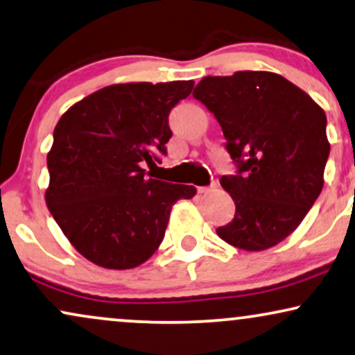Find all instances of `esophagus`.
Wrapping results in <instances>:
<instances>
[{
  "mask_svg": "<svg viewBox=\"0 0 355 355\" xmlns=\"http://www.w3.org/2000/svg\"><path fill=\"white\" fill-rule=\"evenodd\" d=\"M216 190H218V183L216 182L211 183L209 187H198L200 195H208V193H213V191H216Z\"/></svg>",
  "mask_w": 355,
  "mask_h": 355,
  "instance_id": "34e87169",
  "label": "esophagus"
}]
</instances>
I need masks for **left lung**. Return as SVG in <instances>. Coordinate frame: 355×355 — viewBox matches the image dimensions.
Instances as JSON below:
<instances>
[{"label":"left lung","mask_w":355,"mask_h":355,"mask_svg":"<svg viewBox=\"0 0 355 355\" xmlns=\"http://www.w3.org/2000/svg\"><path fill=\"white\" fill-rule=\"evenodd\" d=\"M193 98L214 114L239 164V175L219 180L236 214L218 236L249 252L273 248L302 224L324 185V110L273 71L205 77Z\"/></svg>","instance_id":"obj_1"}]
</instances>
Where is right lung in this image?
Here are the masks:
<instances>
[{
    "label": "right lung",
    "mask_w": 355,
    "mask_h": 355,
    "mask_svg": "<svg viewBox=\"0 0 355 355\" xmlns=\"http://www.w3.org/2000/svg\"><path fill=\"white\" fill-rule=\"evenodd\" d=\"M193 80L110 85L69 107L47 154L46 203L77 252L98 267L128 270L152 257L178 200L191 185L147 178L142 164L167 154L168 113Z\"/></svg>",
    "instance_id": "obj_1"
}]
</instances>
